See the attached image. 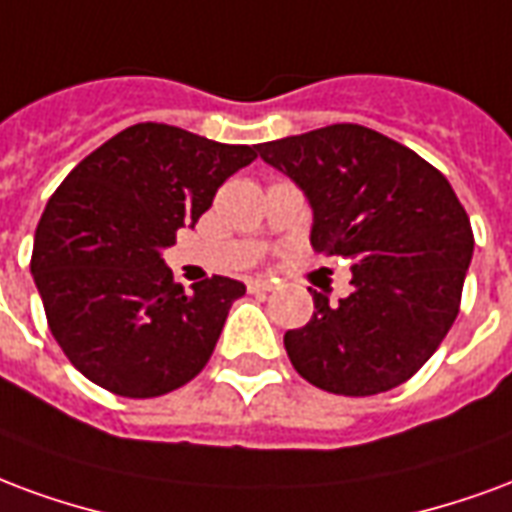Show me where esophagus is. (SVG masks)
<instances>
[{"instance_id":"1","label":"esophagus","mask_w":512,"mask_h":512,"mask_svg":"<svg viewBox=\"0 0 512 512\" xmlns=\"http://www.w3.org/2000/svg\"><path fill=\"white\" fill-rule=\"evenodd\" d=\"M248 289H251L253 294H264L272 292V283L264 281V278H251V281H248Z\"/></svg>"}]
</instances>
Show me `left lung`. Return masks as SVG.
Wrapping results in <instances>:
<instances>
[{
  "label": "left lung",
  "instance_id": "1",
  "mask_svg": "<svg viewBox=\"0 0 512 512\" xmlns=\"http://www.w3.org/2000/svg\"><path fill=\"white\" fill-rule=\"evenodd\" d=\"M313 207L311 245L352 261V294L313 292L311 322L283 335L294 371L335 395L387 393L450 333L475 234L439 169L363 125L259 144Z\"/></svg>",
  "mask_w": 512,
  "mask_h": 512
}]
</instances>
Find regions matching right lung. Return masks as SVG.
Wrapping results in <instances>:
<instances>
[{"instance_id":"add662e5","label":"right lung","mask_w":512,"mask_h":512,"mask_svg":"<svg viewBox=\"0 0 512 512\" xmlns=\"http://www.w3.org/2000/svg\"><path fill=\"white\" fill-rule=\"evenodd\" d=\"M259 144H220L163 122L130 125L70 171L37 223L32 275L48 330L89 382L155 398L210 363L240 281L185 292L160 259Z\"/></svg>"}]
</instances>
